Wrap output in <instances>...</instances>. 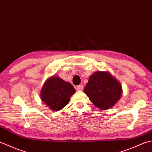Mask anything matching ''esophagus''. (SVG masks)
I'll return each instance as SVG.
<instances>
[{
	"mask_svg": "<svg viewBox=\"0 0 152 152\" xmlns=\"http://www.w3.org/2000/svg\"><path fill=\"white\" fill-rule=\"evenodd\" d=\"M76 90L78 91H82L83 90V86L82 85H79L76 87Z\"/></svg>",
	"mask_w": 152,
	"mask_h": 152,
	"instance_id": "esophagus-1",
	"label": "esophagus"
}]
</instances>
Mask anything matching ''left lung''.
<instances>
[{"label": "left lung", "instance_id": "8db88e82", "mask_svg": "<svg viewBox=\"0 0 152 152\" xmlns=\"http://www.w3.org/2000/svg\"><path fill=\"white\" fill-rule=\"evenodd\" d=\"M121 83L107 71H96L89 78L84 93L94 105L103 111L112 107L121 99Z\"/></svg>", "mask_w": 152, "mask_h": 152}]
</instances>
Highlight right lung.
<instances>
[{
	"label": "right lung",
	"instance_id": "obj_1",
	"mask_svg": "<svg viewBox=\"0 0 152 152\" xmlns=\"http://www.w3.org/2000/svg\"><path fill=\"white\" fill-rule=\"evenodd\" d=\"M75 92V89L70 82L54 75L45 82L40 96L45 105L53 111H58L69 103L70 97Z\"/></svg>",
	"mask_w": 152,
	"mask_h": 152
}]
</instances>
